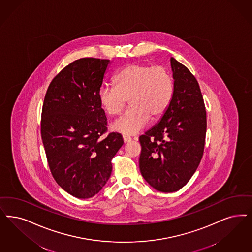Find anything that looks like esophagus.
<instances>
[{
  "instance_id": "1",
  "label": "esophagus",
  "mask_w": 252,
  "mask_h": 252,
  "mask_svg": "<svg viewBox=\"0 0 252 252\" xmlns=\"http://www.w3.org/2000/svg\"><path fill=\"white\" fill-rule=\"evenodd\" d=\"M123 139H124V142L125 143H127V142H129L131 141L130 137H128V136H126V135H123Z\"/></svg>"
}]
</instances>
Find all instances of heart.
I'll return each instance as SVG.
<instances>
[{
	"label": "heart",
	"mask_w": 252,
	"mask_h": 252,
	"mask_svg": "<svg viewBox=\"0 0 252 252\" xmlns=\"http://www.w3.org/2000/svg\"><path fill=\"white\" fill-rule=\"evenodd\" d=\"M113 85L98 89V101L108 115L115 116L128 99L130 107L112 125L113 130L125 135L139 133L150 117H161L173 97V80L163 66L133 63L114 75Z\"/></svg>",
	"instance_id": "b5f03b06"
}]
</instances>
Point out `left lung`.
<instances>
[{
  "mask_svg": "<svg viewBox=\"0 0 252 252\" xmlns=\"http://www.w3.org/2000/svg\"><path fill=\"white\" fill-rule=\"evenodd\" d=\"M173 97L161 121L139 137V169L152 187L163 192L183 188L203 157L207 113L197 80L170 59Z\"/></svg>",
  "mask_w": 252,
  "mask_h": 252,
  "instance_id": "8db88e82",
  "label": "left lung"
}]
</instances>
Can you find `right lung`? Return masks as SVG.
Wrapping results in <instances>:
<instances>
[{"label":"right lung","instance_id":"obj_1","mask_svg":"<svg viewBox=\"0 0 252 252\" xmlns=\"http://www.w3.org/2000/svg\"><path fill=\"white\" fill-rule=\"evenodd\" d=\"M109 60L71 62L50 83L44 96L41 135L53 178L64 191L86 199L102 189L112 174V159L121 134L107 132L98 101Z\"/></svg>","mask_w":252,"mask_h":252}]
</instances>
